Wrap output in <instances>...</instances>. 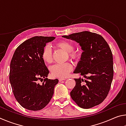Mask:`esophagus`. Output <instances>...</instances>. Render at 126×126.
<instances>
[{"label": "esophagus", "instance_id": "obj_1", "mask_svg": "<svg viewBox=\"0 0 126 126\" xmlns=\"http://www.w3.org/2000/svg\"><path fill=\"white\" fill-rule=\"evenodd\" d=\"M58 80H59V82H61V81H62V80H65L64 78H58Z\"/></svg>", "mask_w": 126, "mask_h": 126}]
</instances>
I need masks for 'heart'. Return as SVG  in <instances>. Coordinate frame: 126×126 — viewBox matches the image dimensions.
<instances>
[{
    "label": "heart",
    "instance_id": "heart-1",
    "mask_svg": "<svg viewBox=\"0 0 126 126\" xmlns=\"http://www.w3.org/2000/svg\"><path fill=\"white\" fill-rule=\"evenodd\" d=\"M56 47L67 53L69 58L77 60L80 57V53L74 49V45L71 42L63 40L56 44ZM42 58L46 63H50L52 61V52L50 47L47 45L43 49ZM72 69V66L69 63L56 64L50 67V72L52 75L56 77H66Z\"/></svg>",
    "mask_w": 126,
    "mask_h": 126
}]
</instances>
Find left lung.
Listing matches in <instances>:
<instances>
[{
    "instance_id": "8db88e82",
    "label": "left lung",
    "mask_w": 126,
    "mask_h": 126,
    "mask_svg": "<svg viewBox=\"0 0 126 126\" xmlns=\"http://www.w3.org/2000/svg\"><path fill=\"white\" fill-rule=\"evenodd\" d=\"M63 37L75 40L83 51L74 73H79L86 79L74 78L76 86L71 92V98L84 109L98 105L107 96L113 77L110 47L101 35L88 31Z\"/></svg>"
}]
</instances>
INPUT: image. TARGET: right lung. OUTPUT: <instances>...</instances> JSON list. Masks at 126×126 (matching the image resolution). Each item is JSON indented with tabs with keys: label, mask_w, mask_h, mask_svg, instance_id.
I'll return each instance as SVG.
<instances>
[{
	"label": "right lung",
	"mask_w": 126,
	"mask_h": 126,
	"mask_svg": "<svg viewBox=\"0 0 126 126\" xmlns=\"http://www.w3.org/2000/svg\"><path fill=\"white\" fill-rule=\"evenodd\" d=\"M54 37L36 36L19 46L10 65L9 80L14 95L23 107L39 110L50 102L58 79H48L49 71L42 58L43 49ZM44 78L42 85L37 80Z\"/></svg>",
	"instance_id": "obj_1"
}]
</instances>
